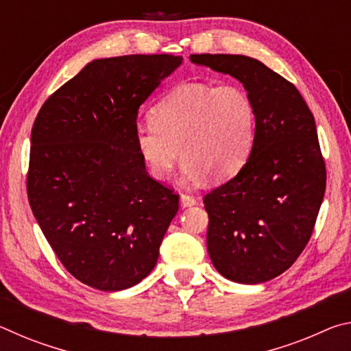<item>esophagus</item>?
<instances>
[{
  "label": "esophagus",
  "mask_w": 351,
  "mask_h": 351,
  "mask_svg": "<svg viewBox=\"0 0 351 351\" xmlns=\"http://www.w3.org/2000/svg\"><path fill=\"white\" fill-rule=\"evenodd\" d=\"M180 203H181V207H192L197 204V199H195V197H192V195L182 193L180 198Z\"/></svg>",
  "instance_id": "obj_1"
}]
</instances>
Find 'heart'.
<instances>
[{"label":"heart","mask_w":351,"mask_h":351,"mask_svg":"<svg viewBox=\"0 0 351 351\" xmlns=\"http://www.w3.org/2000/svg\"><path fill=\"white\" fill-rule=\"evenodd\" d=\"M152 121L136 125L134 144L158 181L170 178L178 148L189 178L213 181L239 173L254 148L255 105L237 85L184 83L153 106Z\"/></svg>","instance_id":"b5f03b06"}]
</instances>
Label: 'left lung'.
Masks as SVG:
<instances>
[{
  "instance_id": "obj_1",
  "label": "left lung",
  "mask_w": 351,
  "mask_h": 351,
  "mask_svg": "<svg viewBox=\"0 0 351 351\" xmlns=\"http://www.w3.org/2000/svg\"><path fill=\"white\" fill-rule=\"evenodd\" d=\"M190 60L240 80L255 105L254 148L237 176L204 197L207 251L232 282H268L291 268L310 241L326 170L313 112L293 83L246 56Z\"/></svg>"
}]
</instances>
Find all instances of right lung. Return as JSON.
Returning a JSON list of instances; mask_svg holds the SVG:
<instances>
[{"label": "right lung", "mask_w": 351, "mask_h": 351, "mask_svg": "<svg viewBox=\"0 0 351 351\" xmlns=\"http://www.w3.org/2000/svg\"><path fill=\"white\" fill-rule=\"evenodd\" d=\"M181 60H94L35 117L29 204L62 265L88 287L121 291L145 278L180 209V195L148 176L134 128L139 106Z\"/></svg>", "instance_id": "right-lung-1"}]
</instances>
